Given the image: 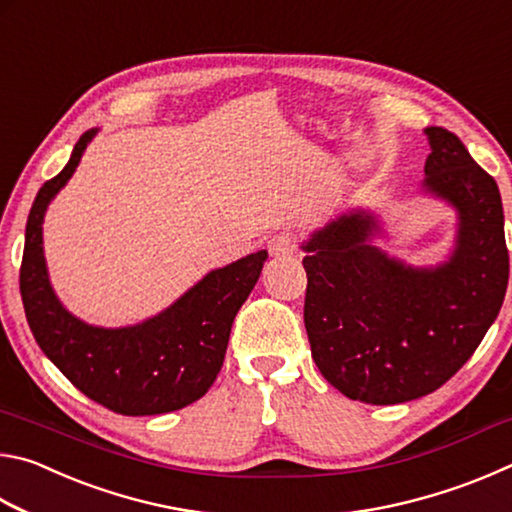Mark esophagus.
Masks as SVG:
<instances>
[{"mask_svg": "<svg viewBox=\"0 0 512 512\" xmlns=\"http://www.w3.org/2000/svg\"><path fill=\"white\" fill-rule=\"evenodd\" d=\"M268 250H271L273 257H289L298 250V237L289 230L277 232V235L268 241Z\"/></svg>", "mask_w": 512, "mask_h": 512, "instance_id": "esophagus-1", "label": "esophagus"}]
</instances>
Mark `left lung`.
Wrapping results in <instances>:
<instances>
[{
	"instance_id": "obj_1",
	"label": "left lung",
	"mask_w": 512,
	"mask_h": 512,
	"mask_svg": "<svg viewBox=\"0 0 512 512\" xmlns=\"http://www.w3.org/2000/svg\"><path fill=\"white\" fill-rule=\"evenodd\" d=\"M424 189L458 210L449 262L411 268L368 239L375 216L354 212L305 250V327L329 384L366 404H402L452 379L495 323L508 287L504 207L495 178L447 128L429 126Z\"/></svg>"
}]
</instances>
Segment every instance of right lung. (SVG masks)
<instances>
[{
    "label": "right lung",
    "mask_w": 512,
    "mask_h": 512,
    "mask_svg": "<svg viewBox=\"0 0 512 512\" xmlns=\"http://www.w3.org/2000/svg\"><path fill=\"white\" fill-rule=\"evenodd\" d=\"M97 131L76 142L65 169L40 187L27 221L20 266L24 314L40 350L90 400L121 415L178 411L210 391L223 366L232 320L253 291L268 253L207 273L183 298L142 325L103 329L74 318L51 291L42 255V219L79 167Z\"/></svg>",
    "instance_id": "right-lung-1"
}]
</instances>
